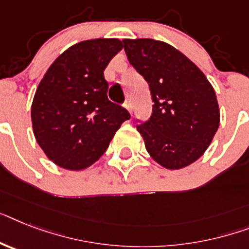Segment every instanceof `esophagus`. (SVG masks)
<instances>
[{"instance_id": "34e87169", "label": "esophagus", "mask_w": 249, "mask_h": 249, "mask_svg": "<svg viewBox=\"0 0 249 249\" xmlns=\"http://www.w3.org/2000/svg\"><path fill=\"white\" fill-rule=\"evenodd\" d=\"M124 108H126L129 113H132V106H131V102H129V100H126V103H124Z\"/></svg>"}]
</instances>
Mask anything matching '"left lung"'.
Segmentation results:
<instances>
[{
	"label": "left lung",
	"mask_w": 249,
	"mask_h": 249,
	"mask_svg": "<svg viewBox=\"0 0 249 249\" xmlns=\"http://www.w3.org/2000/svg\"><path fill=\"white\" fill-rule=\"evenodd\" d=\"M129 63L149 84L153 114L137 124L150 157L166 169L195 163L213 141L220 110L216 94L196 65L168 43L123 39Z\"/></svg>",
	"instance_id": "1"
}]
</instances>
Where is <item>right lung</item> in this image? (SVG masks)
Listing matches in <instances>:
<instances>
[{
	"mask_svg": "<svg viewBox=\"0 0 249 249\" xmlns=\"http://www.w3.org/2000/svg\"><path fill=\"white\" fill-rule=\"evenodd\" d=\"M123 48L120 39L73 44L55 58L36 88L32 104L36 142L55 165L89 168L106 153L129 113L109 102L104 70Z\"/></svg>",
	"mask_w": 249,
	"mask_h": 249,
	"instance_id": "right-lung-1",
	"label": "right lung"
}]
</instances>
